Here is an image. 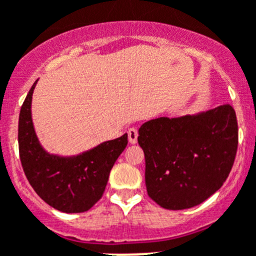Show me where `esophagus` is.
<instances>
[{
	"mask_svg": "<svg viewBox=\"0 0 256 256\" xmlns=\"http://www.w3.org/2000/svg\"><path fill=\"white\" fill-rule=\"evenodd\" d=\"M137 137H138V132H137L136 128H130V130H128V140H130V142L136 144Z\"/></svg>",
	"mask_w": 256,
	"mask_h": 256,
	"instance_id": "obj_1",
	"label": "esophagus"
}]
</instances>
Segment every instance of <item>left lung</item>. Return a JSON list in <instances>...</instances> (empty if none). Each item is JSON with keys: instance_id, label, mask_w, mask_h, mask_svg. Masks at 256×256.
<instances>
[{"instance_id": "1", "label": "left lung", "mask_w": 256, "mask_h": 256, "mask_svg": "<svg viewBox=\"0 0 256 256\" xmlns=\"http://www.w3.org/2000/svg\"><path fill=\"white\" fill-rule=\"evenodd\" d=\"M148 195L170 210L192 208L221 188L233 168L238 124L230 104L196 115L158 118L138 130Z\"/></svg>"}]
</instances>
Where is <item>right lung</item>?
I'll return each instance as SVG.
<instances>
[{
  "label": "right lung",
  "mask_w": 256,
  "mask_h": 256,
  "mask_svg": "<svg viewBox=\"0 0 256 256\" xmlns=\"http://www.w3.org/2000/svg\"><path fill=\"white\" fill-rule=\"evenodd\" d=\"M36 82L30 88L19 114L18 144L23 171L48 206L65 213L86 212L102 198L110 171L128 144V134L73 157L50 154L40 145L31 118Z\"/></svg>",
  "instance_id": "1"
}]
</instances>
